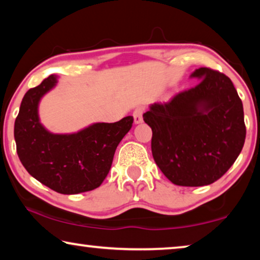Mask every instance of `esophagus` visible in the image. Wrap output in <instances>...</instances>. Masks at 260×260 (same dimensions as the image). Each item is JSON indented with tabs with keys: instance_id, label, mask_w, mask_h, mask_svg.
<instances>
[{
	"instance_id": "obj_1",
	"label": "esophagus",
	"mask_w": 260,
	"mask_h": 260,
	"mask_svg": "<svg viewBox=\"0 0 260 260\" xmlns=\"http://www.w3.org/2000/svg\"><path fill=\"white\" fill-rule=\"evenodd\" d=\"M142 114H143V107L139 106V107L135 108L134 112H133V118H134V122L137 123V125H138V123H141L143 121Z\"/></svg>"
}]
</instances>
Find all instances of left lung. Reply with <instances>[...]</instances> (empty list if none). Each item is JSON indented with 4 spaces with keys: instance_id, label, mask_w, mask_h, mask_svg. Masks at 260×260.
<instances>
[{
    "instance_id": "obj_1",
    "label": "left lung",
    "mask_w": 260,
    "mask_h": 260,
    "mask_svg": "<svg viewBox=\"0 0 260 260\" xmlns=\"http://www.w3.org/2000/svg\"><path fill=\"white\" fill-rule=\"evenodd\" d=\"M195 87L168 103H154L143 114L153 131L155 164L176 185L214 183L234 165L245 142L241 98L224 73L200 68Z\"/></svg>"
}]
</instances>
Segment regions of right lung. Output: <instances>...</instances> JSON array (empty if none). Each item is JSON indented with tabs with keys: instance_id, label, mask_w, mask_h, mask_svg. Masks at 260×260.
<instances>
[{
	"instance_id": "1",
	"label": "right lung",
	"mask_w": 260,
	"mask_h": 260,
	"mask_svg": "<svg viewBox=\"0 0 260 260\" xmlns=\"http://www.w3.org/2000/svg\"><path fill=\"white\" fill-rule=\"evenodd\" d=\"M57 84L49 76L23 96L14 135L19 160L31 176L64 195L90 191L106 179L120 141L133 125V117L96 122L72 134H53L42 125L38 105Z\"/></svg>"
}]
</instances>
